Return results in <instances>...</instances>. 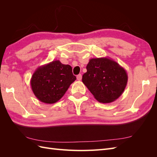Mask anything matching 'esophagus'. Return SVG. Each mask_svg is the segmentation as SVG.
Instances as JSON below:
<instances>
[{"label":"esophagus","mask_w":157,"mask_h":157,"mask_svg":"<svg viewBox=\"0 0 157 157\" xmlns=\"http://www.w3.org/2000/svg\"><path fill=\"white\" fill-rule=\"evenodd\" d=\"M77 78L78 80H81L82 79V75L81 74H79L77 76Z\"/></svg>","instance_id":"obj_1"}]
</instances>
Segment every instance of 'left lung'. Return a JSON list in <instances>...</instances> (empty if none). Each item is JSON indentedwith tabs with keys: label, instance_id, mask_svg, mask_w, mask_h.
<instances>
[{
	"label": "left lung",
	"instance_id": "1",
	"mask_svg": "<svg viewBox=\"0 0 157 157\" xmlns=\"http://www.w3.org/2000/svg\"><path fill=\"white\" fill-rule=\"evenodd\" d=\"M82 82L99 102L109 103L119 98L126 86V70L110 58L90 59Z\"/></svg>",
	"mask_w": 157,
	"mask_h": 157
}]
</instances>
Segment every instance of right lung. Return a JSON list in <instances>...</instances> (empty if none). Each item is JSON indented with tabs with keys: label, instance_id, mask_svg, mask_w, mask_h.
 I'll return each instance as SVG.
<instances>
[{
	"label": "right lung",
	"instance_id": "right-lung-1",
	"mask_svg": "<svg viewBox=\"0 0 157 157\" xmlns=\"http://www.w3.org/2000/svg\"><path fill=\"white\" fill-rule=\"evenodd\" d=\"M76 79L69 65L56 60L38 67L30 82L33 92L39 101L52 104L64 96Z\"/></svg>",
	"mask_w": 157,
	"mask_h": 157
}]
</instances>
